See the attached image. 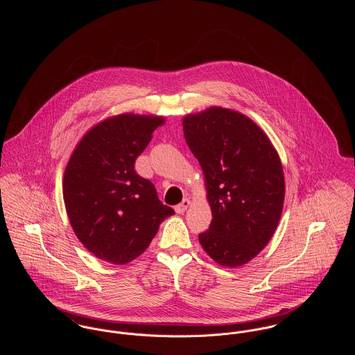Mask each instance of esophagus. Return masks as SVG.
<instances>
[{"label": "esophagus", "mask_w": 355, "mask_h": 355, "mask_svg": "<svg viewBox=\"0 0 355 355\" xmlns=\"http://www.w3.org/2000/svg\"><path fill=\"white\" fill-rule=\"evenodd\" d=\"M189 206H190V200L184 198L182 202L175 206V210H176V213H179V214H183V213L187 210V207H189Z\"/></svg>", "instance_id": "34e87169"}]
</instances>
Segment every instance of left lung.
I'll return each instance as SVG.
<instances>
[{
    "label": "left lung",
    "mask_w": 355,
    "mask_h": 355,
    "mask_svg": "<svg viewBox=\"0 0 355 355\" xmlns=\"http://www.w3.org/2000/svg\"><path fill=\"white\" fill-rule=\"evenodd\" d=\"M184 138L201 164L209 230L203 250L223 266H241L270 241L283 210L284 175L279 154L245 114L209 107L183 120Z\"/></svg>",
    "instance_id": "obj_1"
}]
</instances>
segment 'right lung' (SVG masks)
Instances as JSON below:
<instances>
[{
	"label": "right lung",
	"instance_id": "obj_1",
	"mask_svg": "<svg viewBox=\"0 0 355 355\" xmlns=\"http://www.w3.org/2000/svg\"><path fill=\"white\" fill-rule=\"evenodd\" d=\"M159 116L119 114L93 127L72 153L62 196L71 225L96 257L123 265L144 253L158 225L175 214L150 180L135 172Z\"/></svg>",
	"mask_w": 355,
	"mask_h": 355
}]
</instances>
